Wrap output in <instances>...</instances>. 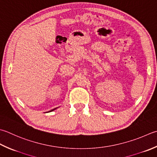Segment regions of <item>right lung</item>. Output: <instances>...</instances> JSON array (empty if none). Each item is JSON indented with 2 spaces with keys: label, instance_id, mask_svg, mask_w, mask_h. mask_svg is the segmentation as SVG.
<instances>
[{
  "label": "right lung",
  "instance_id": "add662e5",
  "mask_svg": "<svg viewBox=\"0 0 157 157\" xmlns=\"http://www.w3.org/2000/svg\"><path fill=\"white\" fill-rule=\"evenodd\" d=\"M58 107H56V108H54V109H52V110H50V111H49V112H52V111H54V110H55L56 109H57Z\"/></svg>",
  "mask_w": 157,
  "mask_h": 157
}]
</instances>
